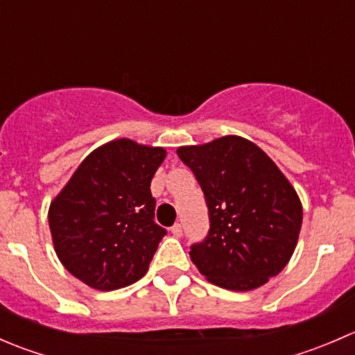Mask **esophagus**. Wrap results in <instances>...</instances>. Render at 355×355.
Returning <instances> with one entry per match:
<instances>
[{
    "instance_id": "obj_1",
    "label": "esophagus",
    "mask_w": 355,
    "mask_h": 355,
    "mask_svg": "<svg viewBox=\"0 0 355 355\" xmlns=\"http://www.w3.org/2000/svg\"><path fill=\"white\" fill-rule=\"evenodd\" d=\"M170 232L173 234V237H182V225L180 223H175L173 227L170 228Z\"/></svg>"
}]
</instances>
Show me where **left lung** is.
I'll return each mask as SVG.
<instances>
[{
  "label": "left lung",
  "instance_id": "left-lung-1",
  "mask_svg": "<svg viewBox=\"0 0 355 355\" xmlns=\"http://www.w3.org/2000/svg\"><path fill=\"white\" fill-rule=\"evenodd\" d=\"M204 192L209 232L191 259L211 284L245 292L277 277L295 249L302 206L290 182L256 144L237 137L178 148Z\"/></svg>",
  "mask_w": 355,
  "mask_h": 355
}]
</instances>
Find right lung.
Segmentation results:
<instances>
[{"mask_svg":"<svg viewBox=\"0 0 355 355\" xmlns=\"http://www.w3.org/2000/svg\"><path fill=\"white\" fill-rule=\"evenodd\" d=\"M164 149L128 139L85 157L49 206L53 244L63 266L98 290L141 280L166 230L155 221L151 180Z\"/></svg>","mask_w":355,"mask_h":355,"instance_id":"1","label":"right lung"}]
</instances>
